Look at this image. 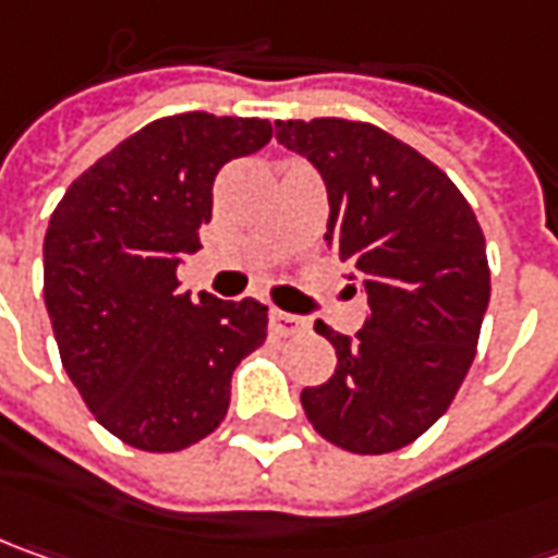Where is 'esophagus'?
Wrapping results in <instances>:
<instances>
[{
	"mask_svg": "<svg viewBox=\"0 0 558 558\" xmlns=\"http://www.w3.org/2000/svg\"><path fill=\"white\" fill-rule=\"evenodd\" d=\"M271 330L278 337H293L302 330V317L290 315V312H280V308H271Z\"/></svg>",
	"mask_w": 558,
	"mask_h": 558,
	"instance_id": "obj_1",
	"label": "esophagus"
}]
</instances>
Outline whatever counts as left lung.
Wrapping results in <instances>:
<instances>
[{
    "instance_id": "left-lung-1",
    "label": "left lung",
    "mask_w": 558,
    "mask_h": 558,
    "mask_svg": "<svg viewBox=\"0 0 558 558\" xmlns=\"http://www.w3.org/2000/svg\"><path fill=\"white\" fill-rule=\"evenodd\" d=\"M275 138L324 179V241L371 305L355 337L315 324L337 371L302 389L305 416L342 451H398L451 408L470 374L490 299L485 234L457 184L376 125L278 120Z\"/></svg>"
}]
</instances>
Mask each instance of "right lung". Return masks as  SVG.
Masks as SVG:
<instances>
[{
  "mask_svg": "<svg viewBox=\"0 0 558 558\" xmlns=\"http://www.w3.org/2000/svg\"><path fill=\"white\" fill-rule=\"evenodd\" d=\"M271 142L256 117L179 113L145 125L70 184L51 213L46 308L64 371L107 433L182 451L228 413L231 374L268 333L256 299L179 293L201 250L213 182Z\"/></svg>",
  "mask_w": 558,
  "mask_h": 558,
  "instance_id": "obj_1",
  "label": "right lung"
}]
</instances>
